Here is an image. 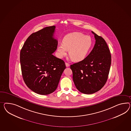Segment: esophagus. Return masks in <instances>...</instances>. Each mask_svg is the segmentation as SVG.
<instances>
[{
  "mask_svg": "<svg viewBox=\"0 0 131 131\" xmlns=\"http://www.w3.org/2000/svg\"><path fill=\"white\" fill-rule=\"evenodd\" d=\"M65 64H66V67H69L70 66V64H68V63H67V62H66Z\"/></svg>",
  "mask_w": 131,
  "mask_h": 131,
  "instance_id": "esophagus-1",
  "label": "esophagus"
}]
</instances>
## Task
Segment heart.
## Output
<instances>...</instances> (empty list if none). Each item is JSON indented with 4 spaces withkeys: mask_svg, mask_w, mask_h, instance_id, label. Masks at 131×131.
I'll use <instances>...</instances> for the list:
<instances>
[{
    "mask_svg": "<svg viewBox=\"0 0 131 131\" xmlns=\"http://www.w3.org/2000/svg\"><path fill=\"white\" fill-rule=\"evenodd\" d=\"M93 45L92 38L82 33L74 32L67 34L63 39V44L57 47V56L59 58L67 55L75 62L83 60L87 57Z\"/></svg>",
    "mask_w": 131,
    "mask_h": 131,
    "instance_id": "heart-1",
    "label": "heart"
}]
</instances>
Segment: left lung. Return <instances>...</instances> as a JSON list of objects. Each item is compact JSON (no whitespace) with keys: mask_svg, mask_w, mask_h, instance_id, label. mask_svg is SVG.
<instances>
[{"mask_svg":"<svg viewBox=\"0 0 131 131\" xmlns=\"http://www.w3.org/2000/svg\"><path fill=\"white\" fill-rule=\"evenodd\" d=\"M92 32L95 39L93 49L83 60L70 66L75 87L84 94H94L104 86L111 67V54L105 41Z\"/></svg>","mask_w":131,"mask_h":131,"instance_id":"obj_1","label":"left lung"}]
</instances>
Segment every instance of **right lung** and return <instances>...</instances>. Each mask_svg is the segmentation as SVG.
Listing matches in <instances>:
<instances>
[{"label":"right lung","instance_id":"1","mask_svg":"<svg viewBox=\"0 0 131 131\" xmlns=\"http://www.w3.org/2000/svg\"><path fill=\"white\" fill-rule=\"evenodd\" d=\"M56 27H46L27 38L20 54L22 77L27 86L37 94L47 95L57 88L66 67L52 54L58 41L54 38Z\"/></svg>","mask_w":131,"mask_h":131}]
</instances>
